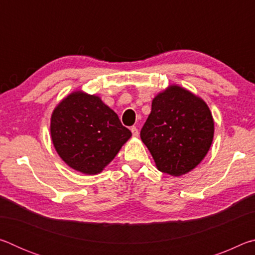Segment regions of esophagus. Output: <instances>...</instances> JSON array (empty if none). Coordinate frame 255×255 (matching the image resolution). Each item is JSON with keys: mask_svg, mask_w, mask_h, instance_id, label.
Here are the masks:
<instances>
[{"mask_svg": "<svg viewBox=\"0 0 255 255\" xmlns=\"http://www.w3.org/2000/svg\"><path fill=\"white\" fill-rule=\"evenodd\" d=\"M131 132H132V136L133 137H138V135H139V132H138V129L136 127H131Z\"/></svg>", "mask_w": 255, "mask_h": 255, "instance_id": "1", "label": "esophagus"}]
</instances>
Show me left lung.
<instances>
[{"label":"left lung","instance_id":"obj_1","mask_svg":"<svg viewBox=\"0 0 255 255\" xmlns=\"http://www.w3.org/2000/svg\"><path fill=\"white\" fill-rule=\"evenodd\" d=\"M214 131L207 103L182 86L171 84L154 97L140 138L158 171L181 176L205 158Z\"/></svg>","mask_w":255,"mask_h":255}]
</instances>
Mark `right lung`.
<instances>
[{
  "label": "right lung",
  "instance_id": "right-lung-1",
  "mask_svg": "<svg viewBox=\"0 0 255 255\" xmlns=\"http://www.w3.org/2000/svg\"><path fill=\"white\" fill-rule=\"evenodd\" d=\"M50 137L71 169L96 175L116 157L131 132L100 97L76 90L53 110Z\"/></svg>",
  "mask_w": 255,
  "mask_h": 255
}]
</instances>
